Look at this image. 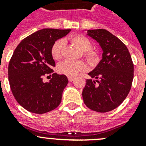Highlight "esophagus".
Wrapping results in <instances>:
<instances>
[{"mask_svg": "<svg viewBox=\"0 0 146 146\" xmlns=\"http://www.w3.org/2000/svg\"><path fill=\"white\" fill-rule=\"evenodd\" d=\"M74 77H68V80H69V82H72V81L74 80Z\"/></svg>", "mask_w": 146, "mask_h": 146, "instance_id": "34e87169", "label": "esophagus"}]
</instances>
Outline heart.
<instances>
[{"instance_id": "b5f03b06", "label": "heart", "mask_w": 146, "mask_h": 146, "mask_svg": "<svg viewBox=\"0 0 146 146\" xmlns=\"http://www.w3.org/2000/svg\"><path fill=\"white\" fill-rule=\"evenodd\" d=\"M69 41L72 44L82 52L83 57L87 60L91 65H96L99 63V54L97 51L92 49V43L88 38L82 35H74L69 38ZM64 42L58 40L52 44L51 47V55L55 60H59L63 58ZM87 69V65L83 61H72L65 60L58 66L59 73L69 77H74L80 72H85Z\"/></svg>"}]
</instances>
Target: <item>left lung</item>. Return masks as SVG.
<instances>
[{
    "mask_svg": "<svg viewBox=\"0 0 146 146\" xmlns=\"http://www.w3.org/2000/svg\"><path fill=\"white\" fill-rule=\"evenodd\" d=\"M88 35L99 43L102 59L88 74L82 90L85 104L94 111L106 113L118 108L131 89L134 64L126 45L104 29L88 30Z\"/></svg>",
    "mask_w": 146,
    "mask_h": 146,
    "instance_id": "left-lung-1",
    "label": "left lung"
}]
</instances>
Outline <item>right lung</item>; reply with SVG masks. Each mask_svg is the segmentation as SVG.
<instances>
[{
  "label": "right lung",
  "mask_w": 146,
  "mask_h": 146,
  "mask_svg": "<svg viewBox=\"0 0 146 146\" xmlns=\"http://www.w3.org/2000/svg\"><path fill=\"white\" fill-rule=\"evenodd\" d=\"M70 31L39 30L24 38L15 49L9 64V82L17 102L28 111L43 114L60 104L68 79L64 74L54 73L55 63L51 47L55 41ZM45 75H52L50 82H43Z\"/></svg>",
  "instance_id": "obj_1"
}]
</instances>
